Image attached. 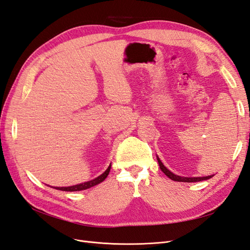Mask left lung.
I'll use <instances>...</instances> for the list:
<instances>
[{
  "label": "left lung",
  "instance_id": "obj_1",
  "mask_svg": "<svg viewBox=\"0 0 250 250\" xmlns=\"http://www.w3.org/2000/svg\"><path fill=\"white\" fill-rule=\"evenodd\" d=\"M157 158V162H158V165H160V168L161 170L167 175L170 179L174 180V181H181V183H196V181H201V180H207V179H209L214 176L213 175H208V176H202V177H184V176H179V175H176V174L172 173L169 169H167L165 167V165L161 162L160 157L156 156Z\"/></svg>",
  "mask_w": 250,
  "mask_h": 250
}]
</instances>
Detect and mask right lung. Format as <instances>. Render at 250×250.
Instances as JSON below:
<instances>
[{
    "label": "right lung",
    "instance_id": "1",
    "mask_svg": "<svg viewBox=\"0 0 250 250\" xmlns=\"http://www.w3.org/2000/svg\"><path fill=\"white\" fill-rule=\"evenodd\" d=\"M111 168V164L108 166V168L106 169L104 173H102L100 176H98L92 180L89 181H85V183H82L79 185H75V186H71V187H55L54 188L56 190H60V191H66V192H77V191H82V190H86V188H89L92 187H95L96 185L102 183V181L107 177V175L109 174Z\"/></svg>",
    "mask_w": 250,
    "mask_h": 250
}]
</instances>
